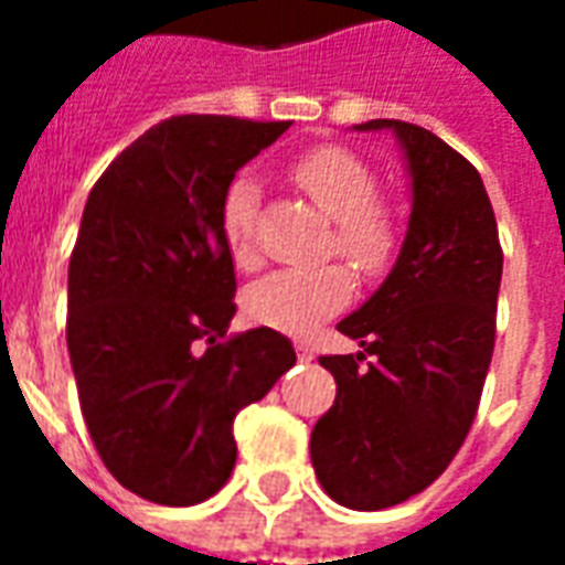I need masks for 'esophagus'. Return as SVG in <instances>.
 Listing matches in <instances>:
<instances>
[{
  "instance_id": "obj_1",
  "label": "esophagus",
  "mask_w": 565,
  "mask_h": 565,
  "mask_svg": "<svg viewBox=\"0 0 565 565\" xmlns=\"http://www.w3.org/2000/svg\"><path fill=\"white\" fill-rule=\"evenodd\" d=\"M296 356H299L302 363H311V360H315V351H311L308 344H296Z\"/></svg>"
}]
</instances>
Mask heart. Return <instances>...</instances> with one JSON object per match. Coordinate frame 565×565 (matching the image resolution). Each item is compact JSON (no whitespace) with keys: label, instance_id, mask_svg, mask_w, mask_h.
Segmentation results:
<instances>
[{"label":"heart","instance_id":"obj_1","mask_svg":"<svg viewBox=\"0 0 565 565\" xmlns=\"http://www.w3.org/2000/svg\"><path fill=\"white\" fill-rule=\"evenodd\" d=\"M294 184L332 221L330 250L348 259L360 275L375 278L396 257L399 235L391 214L381 209V184L366 162L342 148H318L302 153L290 166ZM259 184L242 172L226 186L221 205L223 242L238 269L257 263L254 250V214ZM354 296V281L342 266L318 269H281L250 284L245 294V315L259 327L308 335L327 318L339 315Z\"/></svg>","mask_w":565,"mask_h":565}]
</instances>
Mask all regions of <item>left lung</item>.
<instances>
[{"label":"left lung","mask_w":565,"mask_h":565,"mask_svg":"<svg viewBox=\"0 0 565 565\" xmlns=\"http://www.w3.org/2000/svg\"><path fill=\"white\" fill-rule=\"evenodd\" d=\"M354 129L396 136L412 214L391 275L339 323L363 351L320 356L335 403L311 429V466L339 505L381 511L433 484L472 426L497 339L502 250L466 157L405 120Z\"/></svg>","instance_id":"8db88e82"}]
</instances>
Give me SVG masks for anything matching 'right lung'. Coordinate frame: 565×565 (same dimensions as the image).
Listing matches in <instances>:
<instances>
[{
	"instance_id": "right-lung-1",
	"label": "right lung",
	"mask_w": 565,
	"mask_h": 565,
	"mask_svg": "<svg viewBox=\"0 0 565 565\" xmlns=\"http://www.w3.org/2000/svg\"><path fill=\"white\" fill-rule=\"evenodd\" d=\"M287 127L162 120L84 205L66 320L81 412L108 472L157 505H196L230 481L235 415L296 363L290 339L269 327L217 342L235 315L223 196Z\"/></svg>"
}]
</instances>
